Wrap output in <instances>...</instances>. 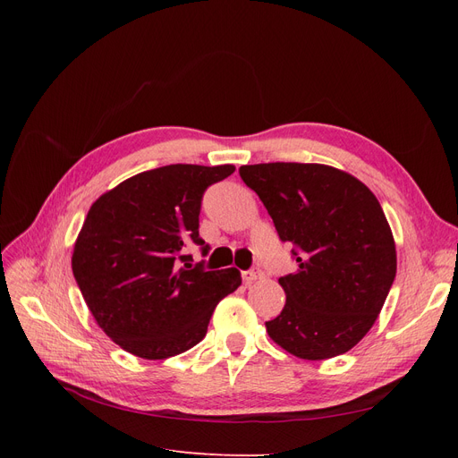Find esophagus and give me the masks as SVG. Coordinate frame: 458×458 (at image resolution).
<instances>
[{
    "instance_id": "esophagus-1",
    "label": "esophagus",
    "mask_w": 458,
    "mask_h": 458,
    "mask_svg": "<svg viewBox=\"0 0 458 458\" xmlns=\"http://www.w3.org/2000/svg\"><path fill=\"white\" fill-rule=\"evenodd\" d=\"M259 276H261V271L258 267H254V269H248L242 273V281L246 284H252L256 279H259Z\"/></svg>"
}]
</instances>
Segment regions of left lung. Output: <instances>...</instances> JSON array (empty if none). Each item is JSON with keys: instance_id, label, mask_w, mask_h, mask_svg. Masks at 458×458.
Wrapping results in <instances>:
<instances>
[{"instance_id": "left-lung-1", "label": "left lung", "mask_w": 458, "mask_h": 458, "mask_svg": "<svg viewBox=\"0 0 458 458\" xmlns=\"http://www.w3.org/2000/svg\"><path fill=\"white\" fill-rule=\"evenodd\" d=\"M242 182L267 208L283 242H293L296 273L284 275L286 303L267 335L300 359L350 352L394 284L397 258L378 199L353 175L323 164L241 165Z\"/></svg>"}]
</instances>
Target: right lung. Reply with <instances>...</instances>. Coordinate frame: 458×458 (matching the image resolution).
<instances>
[{"instance_id":"right-lung-1","label":"right lung","mask_w":458,"mask_h":458,"mask_svg":"<svg viewBox=\"0 0 458 458\" xmlns=\"http://www.w3.org/2000/svg\"><path fill=\"white\" fill-rule=\"evenodd\" d=\"M234 165L170 164L137 174L89 208L72 273L91 315L122 350L168 359L197 345L221 298L241 286L239 269L206 271L183 256L199 234L204 191ZM184 267L178 266V261Z\"/></svg>"}]
</instances>
